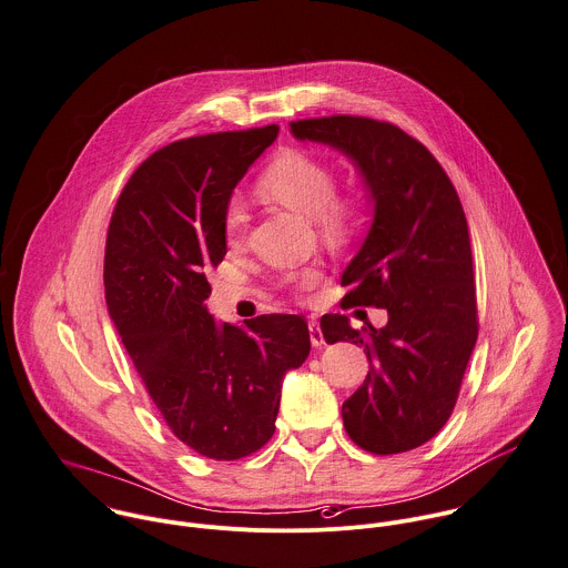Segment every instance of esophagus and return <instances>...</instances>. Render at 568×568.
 <instances>
[{
	"label": "esophagus",
	"instance_id": "1",
	"mask_svg": "<svg viewBox=\"0 0 568 568\" xmlns=\"http://www.w3.org/2000/svg\"><path fill=\"white\" fill-rule=\"evenodd\" d=\"M310 341L314 347H323L325 345V338H323V332H321V325L316 321H310Z\"/></svg>",
	"mask_w": 568,
	"mask_h": 568
}]
</instances>
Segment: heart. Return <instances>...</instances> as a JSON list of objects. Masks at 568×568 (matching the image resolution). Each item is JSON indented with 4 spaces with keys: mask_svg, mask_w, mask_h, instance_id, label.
<instances>
[{
    "mask_svg": "<svg viewBox=\"0 0 568 568\" xmlns=\"http://www.w3.org/2000/svg\"><path fill=\"white\" fill-rule=\"evenodd\" d=\"M258 192L287 210L314 219L329 236H345L354 223L356 207L349 199L336 194L334 170L303 150H285L274 156L258 176ZM247 221L250 214L245 203L232 199L223 212V234L230 245H239L245 239ZM316 278L318 272L307 270L301 276V283L312 285Z\"/></svg>",
    "mask_w": 568,
    "mask_h": 568,
    "instance_id": "heart-1",
    "label": "heart"
}]
</instances>
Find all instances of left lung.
Listing matches in <instances>:
<instances>
[{
  "label": "left lung",
  "instance_id": "1",
  "mask_svg": "<svg viewBox=\"0 0 568 568\" xmlns=\"http://www.w3.org/2000/svg\"><path fill=\"white\" fill-rule=\"evenodd\" d=\"M298 141L325 143L358 170L374 207L369 232L341 276L343 303L387 310L361 332L325 314L327 343L365 347L369 374L343 403L349 438L389 456L432 440L449 420L478 338L469 225L434 154L400 128L367 116L294 121Z\"/></svg>",
  "mask_w": 568,
  "mask_h": 568
}]
</instances>
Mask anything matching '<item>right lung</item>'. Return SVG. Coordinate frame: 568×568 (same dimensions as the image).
Returning <instances> with one entry per match:
<instances>
[{"mask_svg": "<svg viewBox=\"0 0 568 568\" xmlns=\"http://www.w3.org/2000/svg\"><path fill=\"white\" fill-rule=\"evenodd\" d=\"M278 125L174 141L125 183L105 239L108 314L172 434L239 460L274 434L283 378L310 356L303 316L219 323L207 272L227 254L223 212Z\"/></svg>", "mask_w": 568, "mask_h": 568, "instance_id": "add662e5", "label": "right lung"}]
</instances>
